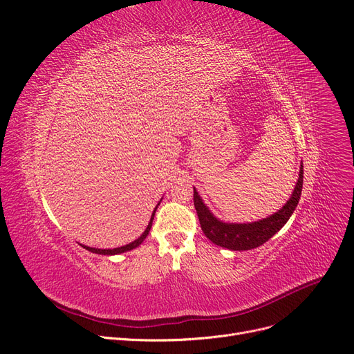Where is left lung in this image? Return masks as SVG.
<instances>
[{
	"label": "left lung",
	"instance_id": "8db88e82",
	"mask_svg": "<svg viewBox=\"0 0 354 354\" xmlns=\"http://www.w3.org/2000/svg\"><path fill=\"white\" fill-rule=\"evenodd\" d=\"M193 189L194 207L197 210L201 230L205 234V237L220 247L228 248V250H252V248H256L264 244L268 239H272L295 213L303 189V162L300 164L299 178L295 185V190L287 200V203L274 214L253 223L221 221L212 213L207 204H204L203 198L196 190V187H193Z\"/></svg>",
	"mask_w": 354,
	"mask_h": 354
}]
</instances>
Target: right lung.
<instances>
[{
    "instance_id": "add662e5",
    "label": "right lung",
    "mask_w": 354,
    "mask_h": 354,
    "mask_svg": "<svg viewBox=\"0 0 354 354\" xmlns=\"http://www.w3.org/2000/svg\"><path fill=\"white\" fill-rule=\"evenodd\" d=\"M161 201V200H160ZM160 201H158V204L156 205V209H154V212H153V214H151V218H150V221H149V225L145 227V230H144V233L138 237V239H136L134 241H131V243H129V244H126V245H121V247H117V248H94V247H88V245H82L86 248V250H88V252H91V253H95V254H104V256H114V254H121V253H126V252H130V250H133V248H136V247H138L144 240H145V237L149 236V233H150V228H151V225H153V220H154V214H156V210H157V207L160 205Z\"/></svg>"
}]
</instances>
